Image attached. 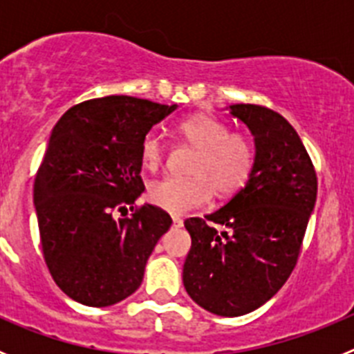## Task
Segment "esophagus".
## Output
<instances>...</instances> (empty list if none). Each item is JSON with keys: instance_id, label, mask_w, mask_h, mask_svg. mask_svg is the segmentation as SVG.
<instances>
[{"instance_id": "1", "label": "esophagus", "mask_w": 354, "mask_h": 354, "mask_svg": "<svg viewBox=\"0 0 354 354\" xmlns=\"http://www.w3.org/2000/svg\"><path fill=\"white\" fill-rule=\"evenodd\" d=\"M171 223H174V227H183L184 220L180 216H171Z\"/></svg>"}]
</instances>
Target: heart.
<instances>
[{
  "instance_id": "b5f03b06",
  "label": "heart",
  "mask_w": 354,
  "mask_h": 354,
  "mask_svg": "<svg viewBox=\"0 0 354 354\" xmlns=\"http://www.w3.org/2000/svg\"><path fill=\"white\" fill-rule=\"evenodd\" d=\"M175 131L186 145L196 149L189 165L192 177H162L150 183L147 187L150 204L183 214L207 204L212 192L227 198L248 183L257 152L245 133L230 131L227 122L209 113L183 118ZM140 156L147 170H158L165 161L167 147L158 134L147 133L140 145Z\"/></svg>"
}]
</instances>
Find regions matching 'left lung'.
I'll return each instance as SVG.
<instances>
[{
	"label": "left lung",
	"mask_w": 354,
	"mask_h": 354,
	"mask_svg": "<svg viewBox=\"0 0 354 354\" xmlns=\"http://www.w3.org/2000/svg\"><path fill=\"white\" fill-rule=\"evenodd\" d=\"M230 109L255 138L252 177L223 207L184 221L192 236L184 287L196 305L223 317L253 312L287 282L317 198L314 162L289 122L266 106Z\"/></svg>",
	"instance_id": "left-lung-1"
}]
</instances>
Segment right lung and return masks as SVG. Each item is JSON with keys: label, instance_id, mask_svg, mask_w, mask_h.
<instances>
[{"label": "right lung", "instance_id": "right-lung-1", "mask_svg": "<svg viewBox=\"0 0 354 354\" xmlns=\"http://www.w3.org/2000/svg\"><path fill=\"white\" fill-rule=\"evenodd\" d=\"M177 106L109 95L72 106L56 122L33 184L40 245L68 298L109 306L138 289L171 218L134 202L145 189L140 145ZM133 216L117 221L114 214Z\"/></svg>", "mask_w": 354, "mask_h": 354}]
</instances>
